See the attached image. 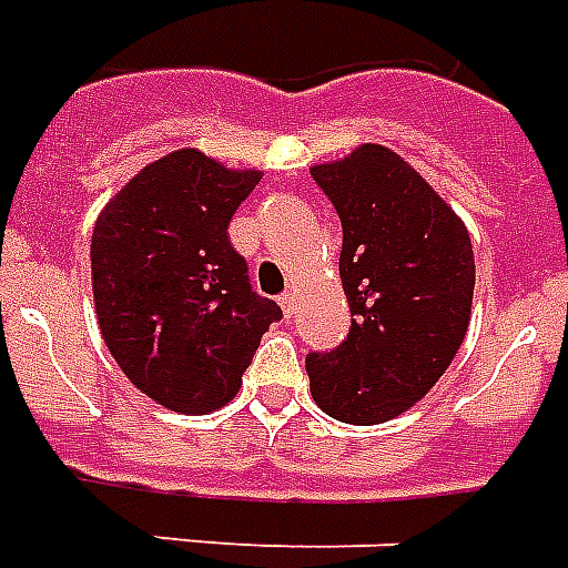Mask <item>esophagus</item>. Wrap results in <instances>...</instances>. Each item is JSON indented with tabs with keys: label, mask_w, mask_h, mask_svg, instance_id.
<instances>
[{
	"label": "esophagus",
	"mask_w": 568,
	"mask_h": 568,
	"mask_svg": "<svg viewBox=\"0 0 568 568\" xmlns=\"http://www.w3.org/2000/svg\"><path fill=\"white\" fill-rule=\"evenodd\" d=\"M280 306H283L285 318H294V310H297V303H294V294H280Z\"/></svg>",
	"instance_id": "34e87169"
}]
</instances>
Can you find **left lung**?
Masks as SVG:
<instances>
[{
	"instance_id": "8db88e82",
	"label": "left lung",
	"mask_w": 568,
	"mask_h": 568,
	"mask_svg": "<svg viewBox=\"0 0 568 568\" xmlns=\"http://www.w3.org/2000/svg\"><path fill=\"white\" fill-rule=\"evenodd\" d=\"M312 180L342 217L338 274L354 315L336 351L306 356L312 397L336 422H388L436 386L466 338L471 239L388 146L315 164Z\"/></svg>"
}]
</instances>
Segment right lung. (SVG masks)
Here are the masks:
<instances>
[{
	"instance_id": "1",
	"label": "right lung",
	"mask_w": 568,
	"mask_h": 568,
	"mask_svg": "<svg viewBox=\"0 0 568 568\" xmlns=\"http://www.w3.org/2000/svg\"><path fill=\"white\" fill-rule=\"evenodd\" d=\"M200 150L146 164L111 196L91 239L102 338L132 386L173 413H212L239 395L283 310L250 288L230 221L258 185Z\"/></svg>"
}]
</instances>
